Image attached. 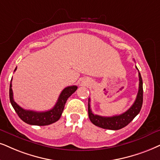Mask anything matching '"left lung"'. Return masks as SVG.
Returning a JSON list of instances; mask_svg holds the SVG:
<instances>
[{
    "label": "left lung",
    "instance_id": "8db88e82",
    "mask_svg": "<svg viewBox=\"0 0 160 160\" xmlns=\"http://www.w3.org/2000/svg\"><path fill=\"white\" fill-rule=\"evenodd\" d=\"M137 69L138 68L136 66ZM139 90L137 93V98L135 100L134 104L128 109L126 112L120 115H115L112 117H102L99 115L94 114L92 112L90 106V98H88V117L91 122L96 126L104 129L109 130H119L124 128L127 125H128L134 118L140 112L142 106L143 101V88H142V80L140 73L139 72Z\"/></svg>",
    "mask_w": 160,
    "mask_h": 160
}]
</instances>
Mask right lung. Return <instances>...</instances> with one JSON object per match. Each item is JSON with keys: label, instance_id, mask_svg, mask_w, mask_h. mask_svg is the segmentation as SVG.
Instances as JSON below:
<instances>
[{"label": "right lung", "instance_id": "right-lung-1", "mask_svg": "<svg viewBox=\"0 0 160 160\" xmlns=\"http://www.w3.org/2000/svg\"><path fill=\"white\" fill-rule=\"evenodd\" d=\"M17 69V67L14 72ZM12 80L10 82L9 86V99L12 106L15 109L18 117L21 119L23 122L29 125H48L58 121L61 117L62 111L64 109V106L66 102V100L75 91L78 89L77 86H68L64 88L60 93L59 98H58V102H56L55 106L50 110L46 112H34V111L25 110L22 108L16 103L13 99V92L12 89Z\"/></svg>", "mask_w": 160, "mask_h": 160}]
</instances>
